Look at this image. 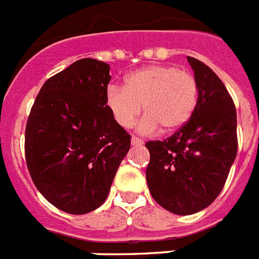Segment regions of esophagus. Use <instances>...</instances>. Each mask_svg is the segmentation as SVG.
Returning <instances> with one entry per match:
<instances>
[{"label": "esophagus", "instance_id": "34e87169", "mask_svg": "<svg viewBox=\"0 0 259 259\" xmlns=\"http://www.w3.org/2000/svg\"><path fill=\"white\" fill-rule=\"evenodd\" d=\"M132 145L133 146H142L144 141L141 140V138H137V137H132Z\"/></svg>", "mask_w": 259, "mask_h": 259}]
</instances>
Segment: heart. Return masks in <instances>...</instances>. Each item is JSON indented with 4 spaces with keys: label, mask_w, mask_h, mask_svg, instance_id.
Segmentation results:
<instances>
[{
    "label": "heart",
    "mask_w": 259,
    "mask_h": 259,
    "mask_svg": "<svg viewBox=\"0 0 259 259\" xmlns=\"http://www.w3.org/2000/svg\"><path fill=\"white\" fill-rule=\"evenodd\" d=\"M198 82L190 71L169 65H151L125 78L123 88L110 86L106 106L115 122L125 129L134 125L142 105L146 113L138 130L144 134L181 129L198 104Z\"/></svg>",
    "instance_id": "b5f03b06"
}]
</instances>
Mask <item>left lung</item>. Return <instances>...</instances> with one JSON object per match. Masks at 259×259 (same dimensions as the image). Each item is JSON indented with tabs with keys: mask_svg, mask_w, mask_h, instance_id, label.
<instances>
[{
	"mask_svg": "<svg viewBox=\"0 0 259 259\" xmlns=\"http://www.w3.org/2000/svg\"><path fill=\"white\" fill-rule=\"evenodd\" d=\"M198 82V104L189 122L163 141H149V190L170 213H198L217 198L237 155L233 98L209 66L188 57Z\"/></svg>",
	"mask_w": 259,
	"mask_h": 259,
	"instance_id": "left-lung-1",
	"label": "left lung"
}]
</instances>
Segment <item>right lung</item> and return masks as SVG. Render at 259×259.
I'll return each mask as SVG.
<instances>
[{
    "mask_svg": "<svg viewBox=\"0 0 259 259\" xmlns=\"http://www.w3.org/2000/svg\"><path fill=\"white\" fill-rule=\"evenodd\" d=\"M110 66L82 58L44 83L25 130L35 188L57 209L86 214L108 198L130 136L106 106Z\"/></svg>",
    "mask_w": 259,
    "mask_h": 259,
    "instance_id": "add662e5",
    "label": "right lung"
}]
</instances>
